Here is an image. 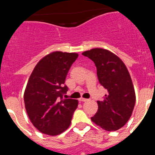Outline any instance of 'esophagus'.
Here are the masks:
<instances>
[{"label":"esophagus","mask_w":155,"mask_h":155,"mask_svg":"<svg viewBox=\"0 0 155 155\" xmlns=\"http://www.w3.org/2000/svg\"><path fill=\"white\" fill-rule=\"evenodd\" d=\"M79 101H81V102H86V101H87V98H79Z\"/></svg>","instance_id":"1"}]
</instances>
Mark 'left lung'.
Masks as SVG:
<instances>
[{"label":"left lung","mask_w":155,"mask_h":155,"mask_svg":"<svg viewBox=\"0 0 155 155\" xmlns=\"http://www.w3.org/2000/svg\"><path fill=\"white\" fill-rule=\"evenodd\" d=\"M82 55L94 63L98 81L108 91L102 101H97L98 109L91 120L105 130H117L130 118L136 102L128 70L124 62L109 50L95 48Z\"/></svg>","instance_id":"left-lung-1"}]
</instances>
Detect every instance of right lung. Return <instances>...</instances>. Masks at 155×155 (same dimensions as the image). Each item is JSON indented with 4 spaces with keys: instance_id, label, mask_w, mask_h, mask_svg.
Returning a JSON list of instances; mask_svg holds the SVG:
<instances>
[{
    "instance_id": "right-lung-1",
    "label": "right lung",
    "mask_w": 155,
    "mask_h": 155,
    "mask_svg": "<svg viewBox=\"0 0 155 155\" xmlns=\"http://www.w3.org/2000/svg\"><path fill=\"white\" fill-rule=\"evenodd\" d=\"M78 54L53 52L36 64L24 94L25 106L34 127L41 133L56 136L71 125L78 101L64 98L68 87L66 77Z\"/></svg>"
}]
</instances>
